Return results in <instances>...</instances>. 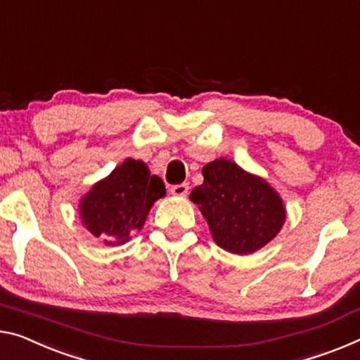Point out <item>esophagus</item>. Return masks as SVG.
I'll return each instance as SVG.
<instances>
[{
    "label": "esophagus",
    "instance_id": "esophagus-1",
    "mask_svg": "<svg viewBox=\"0 0 360 360\" xmlns=\"http://www.w3.org/2000/svg\"><path fill=\"white\" fill-rule=\"evenodd\" d=\"M170 193H172L174 196H185L188 193V184L174 185L172 188H170Z\"/></svg>",
    "mask_w": 360,
    "mask_h": 360
}]
</instances>
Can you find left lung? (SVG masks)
Instances as JSON below:
<instances>
[{
    "mask_svg": "<svg viewBox=\"0 0 360 360\" xmlns=\"http://www.w3.org/2000/svg\"><path fill=\"white\" fill-rule=\"evenodd\" d=\"M202 175V185L196 186L190 198L201 209L220 248L250 254L278 233L286 212L267 181L226 159L207 164Z\"/></svg>",
    "mask_w": 360,
    "mask_h": 360,
    "instance_id": "8db88e82",
    "label": "left lung"
}]
</instances>
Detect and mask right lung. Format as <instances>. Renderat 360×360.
<instances>
[{
	"instance_id": "add662e5",
	"label": "right lung",
	"mask_w": 360,
	"mask_h": 360,
	"mask_svg": "<svg viewBox=\"0 0 360 360\" xmlns=\"http://www.w3.org/2000/svg\"><path fill=\"white\" fill-rule=\"evenodd\" d=\"M165 195L161 176L151 175L143 161L127 159L91 188L80 204L86 229L104 243H125L141 229L156 199Z\"/></svg>"
}]
</instances>
